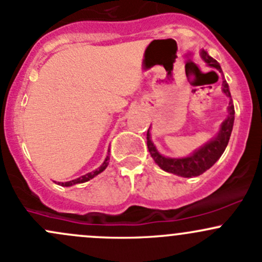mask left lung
<instances>
[{
  "mask_svg": "<svg viewBox=\"0 0 262 262\" xmlns=\"http://www.w3.org/2000/svg\"><path fill=\"white\" fill-rule=\"evenodd\" d=\"M201 56L209 67L215 68L217 71L222 72L221 66L218 64L217 60L209 56V54L206 50H201ZM223 93L227 97H230V104H228V116L225 121L221 125L220 132L215 137H213L209 142H207L206 145L201 147V149L195 150L190 156L187 158H165L161 154H159V151L156 150L155 145L151 141L150 137V128L147 130V149L150 151L151 158L154 159L156 164L160 166L163 170L171 172V174L179 175V177L184 178H193L198 177V175L203 174L204 171L208 170L211 166L214 165L215 161L221 158L223 152H225L226 147H227L228 141H230L231 132L233 128V121H234V107L232 103L231 99V93L230 88H228L227 82L223 79Z\"/></svg>",
  "mask_w": 262,
  "mask_h": 262,
  "instance_id": "8db88e82",
  "label": "left lung"
}]
</instances>
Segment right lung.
<instances>
[{
	"label": "right lung",
	"instance_id": "obj_1",
	"mask_svg": "<svg viewBox=\"0 0 262 262\" xmlns=\"http://www.w3.org/2000/svg\"><path fill=\"white\" fill-rule=\"evenodd\" d=\"M108 160H110V156H107L106 160L103 161V164H102V165L99 166V168L97 169V170H94V171H92V172H88V174L83 175V177L78 178V179L71 180V182L59 183V185H61V187H72V185H74V184H80V183H85V182H88V180L93 179V178L96 177V175H98L99 172H102V171L104 170V169L107 168V165H108Z\"/></svg>",
	"mask_w": 262,
	"mask_h": 262
}]
</instances>
